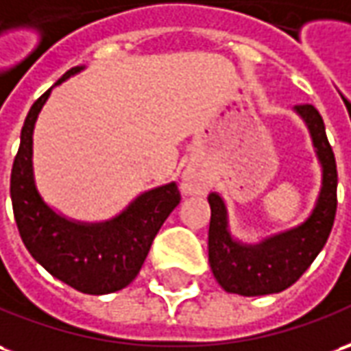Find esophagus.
Instances as JSON below:
<instances>
[{
  "label": "esophagus",
  "instance_id": "34e87169",
  "mask_svg": "<svg viewBox=\"0 0 351 351\" xmlns=\"http://www.w3.org/2000/svg\"><path fill=\"white\" fill-rule=\"evenodd\" d=\"M180 188L186 195H203L209 188V175L195 163H188L180 176Z\"/></svg>",
  "mask_w": 351,
  "mask_h": 351
}]
</instances>
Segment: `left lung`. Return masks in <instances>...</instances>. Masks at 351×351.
I'll return each mask as SVG.
<instances>
[{"label": "left lung", "instance_id": "obj_1", "mask_svg": "<svg viewBox=\"0 0 351 351\" xmlns=\"http://www.w3.org/2000/svg\"><path fill=\"white\" fill-rule=\"evenodd\" d=\"M312 138L321 167V186L310 215L296 226L245 243L230 230L228 207L222 195L209 193V264L213 276L226 293L262 296L281 293L302 276L327 243L337 215V163L327 141L325 123L312 104L293 108Z\"/></svg>", "mask_w": 351, "mask_h": 351}]
</instances>
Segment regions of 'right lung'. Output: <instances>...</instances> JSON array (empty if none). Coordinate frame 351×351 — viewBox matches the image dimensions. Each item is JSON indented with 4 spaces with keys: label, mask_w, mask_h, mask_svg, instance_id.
<instances>
[{
    "label": "right lung",
    "mask_w": 351,
    "mask_h": 351,
    "mask_svg": "<svg viewBox=\"0 0 351 351\" xmlns=\"http://www.w3.org/2000/svg\"><path fill=\"white\" fill-rule=\"evenodd\" d=\"M85 70L75 66L39 97L21 131L11 171V201L16 226L34 261L85 295H108L127 287L148 256L152 241L180 203L176 182L138 193L116 217L85 222L53 209L39 193L34 175V129L51 90Z\"/></svg>",
    "instance_id": "add662e5"
}]
</instances>
